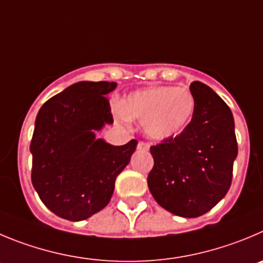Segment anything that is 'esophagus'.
I'll return each mask as SVG.
<instances>
[{
    "mask_svg": "<svg viewBox=\"0 0 263 263\" xmlns=\"http://www.w3.org/2000/svg\"><path fill=\"white\" fill-rule=\"evenodd\" d=\"M137 149H140V151H148L149 144L144 143V141H140V143L137 144Z\"/></svg>",
    "mask_w": 263,
    "mask_h": 263,
    "instance_id": "obj_1",
    "label": "esophagus"
}]
</instances>
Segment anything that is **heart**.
Masks as SVG:
<instances>
[{
  "mask_svg": "<svg viewBox=\"0 0 263 263\" xmlns=\"http://www.w3.org/2000/svg\"><path fill=\"white\" fill-rule=\"evenodd\" d=\"M196 111V98L183 87H148L128 93L120 101V120L141 122L151 139L165 141L184 131Z\"/></svg>",
  "mask_w": 263,
  "mask_h": 263,
  "instance_id": "heart-1",
  "label": "heart"
}]
</instances>
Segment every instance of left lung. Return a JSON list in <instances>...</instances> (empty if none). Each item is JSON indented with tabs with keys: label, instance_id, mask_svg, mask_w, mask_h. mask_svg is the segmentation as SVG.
I'll use <instances>...</instances> for the list:
<instances>
[{
	"label": "left lung",
	"instance_id": "left-lung-1",
	"mask_svg": "<svg viewBox=\"0 0 263 263\" xmlns=\"http://www.w3.org/2000/svg\"><path fill=\"white\" fill-rule=\"evenodd\" d=\"M190 89L195 115L180 135L151 148L154 166L148 187L163 209L196 218L212 210L231 187L237 141L234 115L222 98L201 82Z\"/></svg>",
	"mask_w": 263,
	"mask_h": 263
}]
</instances>
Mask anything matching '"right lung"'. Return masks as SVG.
I'll use <instances>...</instances> for the list:
<instances>
[{"instance_id":"right-lung-1","label":"right lung","mask_w":263,"mask_h":263,"mask_svg":"<svg viewBox=\"0 0 263 263\" xmlns=\"http://www.w3.org/2000/svg\"><path fill=\"white\" fill-rule=\"evenodd\" d=\"M115 88L114 82L75 83L37 112L29 146L32 184L44 205L63 219L79 222L104 209L136 151V140L114 146L96 137L114 122L106 95Z\"/></svg>"}]
</instances>
